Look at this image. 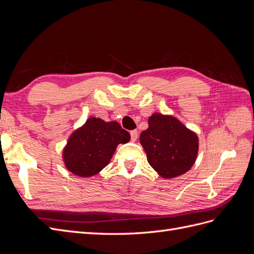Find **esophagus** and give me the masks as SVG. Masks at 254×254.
<instances>
[{"label":"esophagus","instance_id":"obj_1","mask_svg":"<svg viewBox=\"0 0 254 254\" xmlns=\"http://www.w3.org/2000/svg\"><path fill=\"white\" fill-rule=\"evenodd\" d=\"M130 135H131V141H132V142H135L136 139H137V136H139V134H137L136 130H132V131L130 132Z\"/></svg>","mask_w":254,"mask_h":254}]
</instances>
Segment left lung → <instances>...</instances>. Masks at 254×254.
Listing matches in <instances>:
<instances>
[{"instance_id": "left-lung-1", "label": "left lung", "mask_w": 254, "mask_h": 254, "mask_svg": "<svg viewBox=\"0 0 254 254\" xmlns=\"http://www.w3.org/2000/svg\"><path fill=\"white\" fill-rule=\"evenodd\" d=\"M140 143L150 166L164 179H171L189 172L198 156L199 140L171 114L153 113L148 128L140 134Z\"/></svg>"}]
</instances>
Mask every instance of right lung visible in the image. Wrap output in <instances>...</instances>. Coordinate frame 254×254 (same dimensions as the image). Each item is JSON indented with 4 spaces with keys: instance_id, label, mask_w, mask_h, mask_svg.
<instances>
[{
    "instance_id": "1",
    "label": "right lung",
    "mask_w": 254,
    "mask_h": 254,
    "mask_svg": "<svg viewBox=\"0 0 254 254\" xmlns=\"http://www.w3.org/2000/svg\"><path fill=\"white\" fill-rule=\"evenodd\" d=\"M129 141V132L118 122L91 117L68 136L63 149V161L73 175L89 178L109 164L119 144Z\"/></svg>"
}]
</instances>
